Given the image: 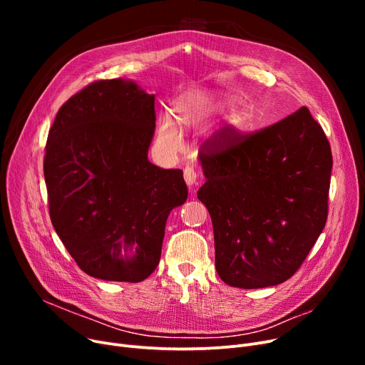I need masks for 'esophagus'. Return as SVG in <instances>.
<instances>
[{
  "mask_svg": "<svg viewBox=\"0 0 365 365\" xmlns=\"http://www.w3.org/2000/svg\"><path fill=\"white\" fill-rule=\"evenodd\" d=\"M183 178L187 186H194L197 183V171L194 167H186L183 170Z\"/></svg>",
  "mask_w": 365,
  "mask_h": 365,
  "instance_id": "obj_1",
  "label": "esophagus"
}]
</instances>
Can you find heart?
Returning a JSON list of instances; mask_svg holds the SVG:
<instances>
[{
  "instance_id": "1",
  "label": "heart",
  "mask_w": 365,
  "mask_h": 365,
  "mask_svg": "<svg viewBox=\"0 0 365 365\" xmlns=\"http://www.w3.org/2000/svg\"><path fill=\"white\" fill-rule=\"evenodd\" d=\"M190 99L189 98H185L182 101H179L176 105H175V113H176V118L178 121H183L187 113L190 112ZM223 106H229V102H223ZM232 123L235 125H242L244 124V118L241 117L240 113H235L232 117ZM158 138L161 140V143L170 149H178L180 146V138H179V133L175 127V124H173L168 118H164L160 124V130H158Z\"/></svg>"
}]
</instances>
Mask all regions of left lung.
<instances>
[{
  "mask_svg": "<svg viewBox=\"0 0 365 365\" xmlns=\"http://www.w3.org/2000/svg\"><path fill=\"white\" fill-rule=\"evenodd\" d=\"M197 192L213 222L216 271L238 289L292 278L327 222L333 157L302 106L253 133L227 124L204 142Z\"/></svg>",
  "mask_w": 365,
  "mask_h": 365,
  "instance_id": "obj_1",
  "label": "left lung"
}]
</instances>
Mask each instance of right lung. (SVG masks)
Instances as JSON below:
<instances>
[{
	"label": "right lung",
	"mask_w": 365,
	"mask_h": 365,
	"mask_svg": "<svg viewBox=\"0 0 365 365\" xmlns=\"http://www.w3.org/2000/svg\"><path fill=\"white\" fill-rule=\"evenodd\" d=\"M153 131L155 96L124 80L88 84L56 115L44 157L50 219L90 277L140 282L160 263L167 217L187 187L182 170L149 163Z\"/></svg>",
	"instance_id": "obj_1"
}]
</instances>
